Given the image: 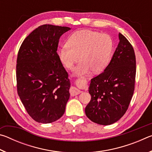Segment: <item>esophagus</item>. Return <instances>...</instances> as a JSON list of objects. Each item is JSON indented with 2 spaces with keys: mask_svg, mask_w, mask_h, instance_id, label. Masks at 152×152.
Masks as SVG:
<instances>
[{
  "mask_svg": "<svg viewBox=\"0 0 152 152\" xmlns=\"http://www.w3.org/2000/svg\"><path fill=\"white\" fill-rule=\"evenodd\" d=\"M82 91H80L78 88H76V87H72L70 89V94L72 96H76V95H78V94L81 93Z\"/></svg>",
  "mask_w": 152,
  "mask_h": 152,
  "instance_id": "esophagus-1",
  "label": "esophagus"
}]
</instances>
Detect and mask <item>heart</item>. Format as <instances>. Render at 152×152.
Segmentation results:
<instances>
[{
	"instance_id": "1",
	"label": "heart",
	"mask_w": 152,
	"mask_h": 152,
	"mask_svg": "<svg viewBox=\"0 0 152 152\" xmlns=\"http://www.w3.org/2000/svg\"><path fill=\"white\" fill-rule=\"evenodd\" d=\"M113 43L109 35L91 30H80L74 33L67 45L59 49L58 57L65 68L72 70L80 59L75 70L78 76L103 71L109 63Z\"/></svg>"
}]
</instances>
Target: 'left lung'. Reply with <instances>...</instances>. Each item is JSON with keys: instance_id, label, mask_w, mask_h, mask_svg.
<instances>
[{"instance_id": "8db88e82", "label": "left lung", "mask_w": 152, "mask_h": 152, "mask_svg": "<svg viewBox=\"0 0 152 152\" xmlns=\"http://www.w3.org/2000/svg\"><path fill=\"white\" fill-rule=\"evenodd\" d=\"M104 72L91 79V100L85 108L87 117L102 125L117 122L127 111L135 88L136 61L134 50L124 35Z\"/></svg>"}]
</instances>
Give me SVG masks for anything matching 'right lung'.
<instances>
[{"instance_id":"right-lung-1","label":"right lung","mask_w":152,"mask_h":152,"mask_svg":"<svg viewBox=\"0 0 152 152\" xmlns=\"http://www.w3.org/2000/svg\"><path fill=\"white\" fill-rule=\"evenodd\" d=\"M70 29L41 25L25 38L18 53V94L28 114L38 123L54 122L65 112L70 82L57 50L60 37Z\"/></svg>"}]
</instances>
